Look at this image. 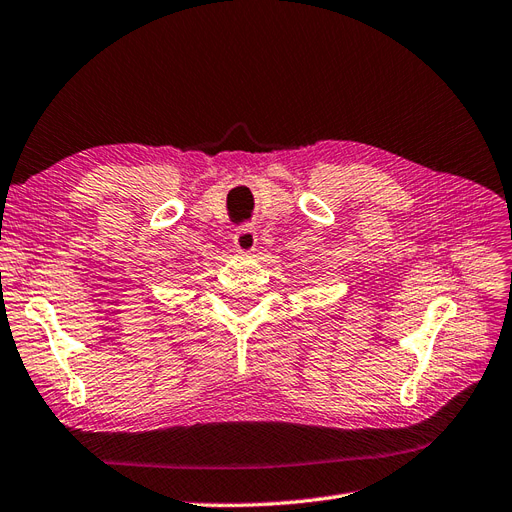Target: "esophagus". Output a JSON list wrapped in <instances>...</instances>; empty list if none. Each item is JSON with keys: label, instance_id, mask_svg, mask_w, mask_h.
<instances>
[{"label": "esophagus", "instance_id": "34e87169", "mask_svg": "<svg viewBox=\"0 0 512 512\" xmlns=\"http://www.w3.org/2000/svg\"><path fill=\"white\" fill-rule=\"evenodd\" d=\"M256 228L252 224H243L237 228L235 237H232V243H235V247L239 252H252L256 247Z\"/></svg>", "mask_w": 512, "mask_h": 512}]
</instances>
